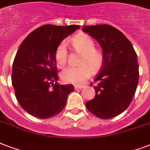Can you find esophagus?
I'll return each mask as SVG.
<instances>
[{
  "label": "esophagus",
  "mask_w": 150,
  "mask_h": 150,
  "mask_svg": "<svg viewBox=\"0 0 150 150\" xmlns=\"http://www.w3.org/2000/svg\"><path fill=\"white\" fill-rule=\"evenodd\" d=\"M74 88L75 89H81V88H84V85H75Z\"/></svg>",
  "instance_id": "obj_1"
}]
</instances>
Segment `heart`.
<instances>
[{
    "instance_id": "obj_1",
    "label": "heart",
    "mask_w": 150,
    "mask_h": 150,
    "mask_svg": "<svg viewBox=\"0 0 150 150\" xmlns=\"http://www.w3.org/2000/svg\"><path fill=\"white\" fill-rule=\"evenodd\" d=\"M71 43L76 51L81 53L78 66H69L61 74L64 82L80 84L84 83L92 74V69L96 70L100 68L103 62V53L95 48V42L90 36L80 34L71 39ZM56 64L64 67L68 61V51L65 42L58 45L54 52Z\"/></svg>"
}]
</instances>
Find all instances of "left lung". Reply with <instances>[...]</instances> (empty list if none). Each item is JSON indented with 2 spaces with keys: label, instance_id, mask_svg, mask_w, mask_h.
<instances>
[{
  "label": "left lung",
  "instance_id": "1",
  "mask_svg": "<svg viewBox=\"0 0 150 150\" xmlns=\"http://www.w3.org/2000/svg\"><path fill=\"white\" fill-rule=\"evenodd\" d=\"M83 31L95 39L103 50V62L96 77V96L85 106L98 118L111 119L129 107L138 87V57L127 37L108 24L84 26Z\"/></svg>",
  "mask_w": 150,
  "mask_h": 150
}]
</instances>
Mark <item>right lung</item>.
I'll use <instances>...</instances> for the list:
<instances>
[{"mask_svg":"<svg viewBox=\"0 0 150 150\" xmlns=\"http://www.w3.org/2000/svg\"><path fill=\"white\" fill-rule=\"evenodd\" d=\"M77 25L46 24L37 28L23 41L12 64V83L16 100L23 110L39 119H48L65 108L73 84L58 81L55 50L73 34Z\"/></svg>","mask_w":150,"mask_h":150,"instance_id":"add662e5","label":"right lung"}]
</instances>
